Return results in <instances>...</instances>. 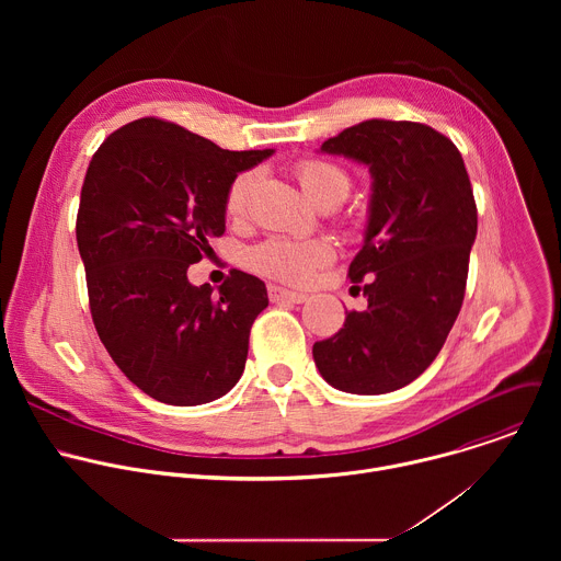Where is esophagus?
<instances>
[{
  "instance_id": "1",
  "label": "esophagus",
  "mask_w": 561,
  "mask_h": 561,
  "mask_svg": "<svg viewBox=\"0 0 561 561\" xmlns=\"http://www.w3.org/2000/svg\"><path fill=\"white\" fill-rule=\"evenodd\" d=\"M268 297H271V301H275V304H279V301L304 304V301L308 299L304 293H295V290H288V288H282V286H275V284L268 286Z\"/></svg>"
}]
</instances>
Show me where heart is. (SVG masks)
<instances>
[{
  "mask_svg": "<svg viewBox=\"0 0 561 561\" xmlns=\"http://www.w3.org/2000/svg\"><path fill=\"white\" fill-rule=\"evenodd\" d=\"M295 175L306 195L322 204L327 199H344L351 188V178L344 169L324 159H304L295 167ZM255 186V173H239L226 193L228 215H242ZM335 251L327 239H288L273 237L251 251L249 264L253 271L288 284H306L319 268L333 262Z\"/></svg>",
  "mask_w": 561,
  "mask_h": 561,
  "instance_id": "b5f03b06",
  "label": "heart"
}]
</instances>
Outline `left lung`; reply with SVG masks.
<instances>
[{
  "mask_svg": "<svg viewBox=\"0 0 561 561\" xmlns=\"http://www.w3.org/2000/svg\"><path fill=\"white\" fill-rule=\"evenodd\" d=\"M368 167L364 247L348 268L368 308L314 342V366L333 388L381 394L417 379L459 314L477 206L455 144L426 124L366 119L319 148Z\"/></svg>",
  "mask_w": 561,
  "mask_h": 561,
  "instance_id": "1",
  "label": "left lung"
}]
</instances>
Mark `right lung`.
<instances>
[{
  "mask_svg": "<svg viewBox=\"0 0 561 561\" xmlns=\"http://www.w3.org/2000/svg\"><path fill=\"white\" fill-rule=\"evenodd\" d=\"M273 152L224 150L144 117L91 159L75 228L91 314L113 362L157 402L208 404L244 373L251 327L268 306L264 282L230 271L215 290L186 273L226 230L230 182Z\"/></svg>",
  "mask_w": 561,
  "mask_h": 561,
  "instance_id": "right-lung-1",
  "label": "right lung"
}]
</instances>
